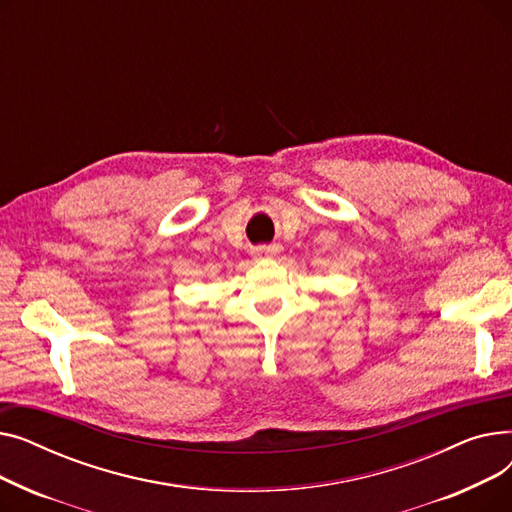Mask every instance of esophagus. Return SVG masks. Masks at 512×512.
Here are the masks:
<instances>
[{
    "instance_id": "obj_1",
    "label": "esophagus",
    "mask_w": 512,
    "mask_h": 512,
    "mask_svg": "<svg viewBox=\"0 0 512 512\" xmlns=\"http://www.w3.org/2000/svg\"><path fill=\"white\" fill-rule=\"evenodd\" d=\"M280 253V249L276 245H261L257 249H253L255 257H276Z\"/></svg>"
}]
</instances>
